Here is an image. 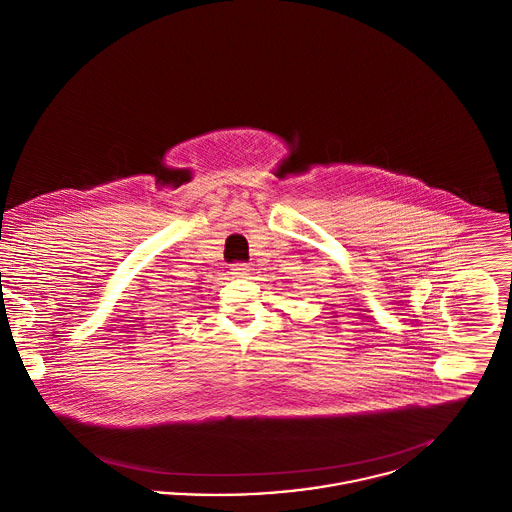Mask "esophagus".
Here are the masks:
<instances>
[{"mask_svg": "<svg viewBox=\"0 0 512 512\" xmlns=\"http://www.w3.org/2000/svg\"><path fill=\"white\" fill-rule=\"evenodd\" d=\"M230 274H232L234 278H248V276H250V268H248L246 264H234Z\"/></svg>", "mask_w": 512, "mask_h": 512, "instance_id": "obj_1", "label": "esophagus"}]
</instances>
